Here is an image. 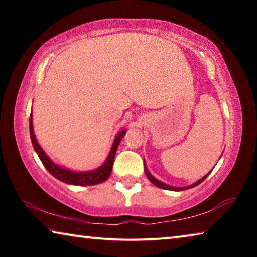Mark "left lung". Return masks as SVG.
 <instances>
[{
    "instance_id": "left-lung-1",
    "label": "left lung",
    "mask_w": 257,
    "mask_h": 257,
    "mask_svg": "<svg viewBox=\"0 0 257 257\" xmlns=\"http://www.w3.org/2000/svg\"><path fill=\"white\" fill-rule=\"evenodd\" d=\"M144 169H145V175L147 177V179H149L152 182V184L155 185L156 187H159V188H162V189H165V190H173V191H180V190H186V189H189V188H194V187L198 186L199 184H201V182H203L204 180H205L206 177L211 173V171H210V172L207 173V175H205L203 178H201V179H199L198 181L194 182V184H191L190 186H187V187H173V186L164 184V182L158 180V179H156V178H154L153 176H152L151 173H150V171H149V169H147L145 163H144Z\"/></svg>"
}]
</instances>
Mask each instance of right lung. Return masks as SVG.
Returning <instances> with one entry per match:
<instances>
[{
  "label": "right lung",
  "mask_w": 257,
  "mask_h": 257,
  "mask_svg": "<svg viewBox=\"0 0 257 257\" xmlns=\"http://www.w3.org/2000/svg\"><path fill=\"white\" fill-rule=\"evenodd\" d=\"M29 133H30V138H32L34 150L36 151L38 158L41 159L42 163L44 164V167L46 168V170L49 171L52 176L56 178L58 180L66 182V184H69V185L93 186V185H97V184H101V182H104L108 177H110L112 172L113 162H114L116 150H118V146L120 144L121 139H122L125 133H127V129L120 130V132L116 134L114 141H113L110 153H108L105 162H104L101 167H98L90 171H72V170H69V169L61 167L59 164H55L53 161L46 155L45 152L43 151L41 145L38 144L36 136H35V133H34V128H33L32 114H30V119H29Z\"/></svg>",
  "instance_id": "add662e5"
}]
</instances>
